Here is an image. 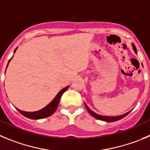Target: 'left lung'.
Instances as JSON below:
<instances>
[{
	"mask_svg": "<svg viewBox=\"0 0 150 150\" xmlns=\"http://www.w3.org/2000/svg\"><path fill=\"white\" fill-rule=\"evenodd\" d=\"M132 47H133V50L134 51H135V52L137 53L136 47H135V46L134 45V44H132ZM85 106H86V110H87V111L89 112V113L92 116V117H94L95 118H96V119L98 120H101V121H107V122H114V121L122 119L123 117H126V116L130 112H129L126 113V114L122 115H119V116H103V115H100L98 114H96V113H95L94 112H92L86 104H85Z\"/></svg>",
	"mask_w": 150,
	"mask_h": 150,
	"instance_id": "left-lung-1",
	"label": "left lung"
}]
</instances>
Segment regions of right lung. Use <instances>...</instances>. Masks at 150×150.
<instances>
[{
    "label": "right lung",
    "instance_id": "obj_1",
    "mask_svg": "<svg viewBox=\"0 0 150 150\" xmlns=\"http://www.w3.org/2000/svg\"><path fill=\"white\" fill-rule=\"evenodd\" d=\"M17 48L15 50V52L16 51ZM12 59V58H11ZM11 59H9V62H8V64H9V61H11ZM8 64H7V67H8ZM69 88V86H67V87L64 88L63 89H61L59 92H58V94L56 96V97L53 99L52 101L48 104L46 107H44L43 109L42 110H38V111H36V112H25V111H22V110H18L17 109L19 112L21 113V115H23V116L25 117H28V118H30V119H35V120H37V119H41V118H45V117H49L51 115H52L53 113L55 112V110H57L58 108V103H59L60 101V99H61V96L63 95L64 92L67 90V89Z\"/></svg>",
    "mask_w": 150,
    "mask_h": 150
}]
</instances>
